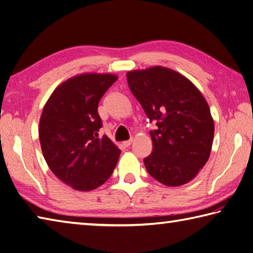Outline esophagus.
<instances>
[{
    "mask_svg": "<svg viewBox=\"0 0 253 253\" xmlns=\"http://www.w3.org/2000/svg\"><path fill=\"white\" fill-rule=\"evenodd\" d=\"M132 142H133V140H132V138H130V140L125 141L122 144H123V146H125V147H128L132 144Z\"/></svg>",
    "mask_w": 253,
    "mask_h": 253,
    "instance_id": "1",
    "label": "esophagus"
}]
</instances>
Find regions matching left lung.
<instances>
[{
    "instance_id": "8db88e82",
    "label": "left lung",
    "mask_w": 253,
    "mask_h": 253,
    "mask_svg": "<svg viewBox=\"0 0 253 253\" xmlns=\"http://www.w3.org/2000/svg\"><path fill=\"white\" fill-rule=\"evenodd\" d=\"M126 80L149 122L153 151L144 158L151 176L169 187H179L197 176L209 161L214 121L208 102L187 77L154 66L132 71Z\"/></svg>"
}]
</instances>
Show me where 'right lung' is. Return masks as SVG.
Here are the masks:
<instances>
[{
  "mask_svg": "<svg viewBox=\"0 0 253 253\" xmlns=\"http://www.w3.org/2000/svg\"><path fill=\"white\" fill-rule=\"evenodd\" d=\"M118 80L112 74H81L55 88L43 107L39 138L43 157L61 181L79 191L104 184L121 151L109 137H98V104Z\"/></svg>",
  "mask_w": 253,
  "mask_h": 253,
  "instance_id": "1",
  "label": "right lung"
}]
</instances>
